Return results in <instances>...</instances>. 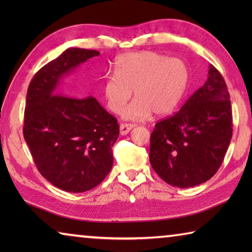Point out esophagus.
Masks as SVG:
<instances>
[{"instance_id": "esophagus-1", "label": "esophagus", "mask_w": 252, "mask_h": 252, "mask_svg": "<svg viewBox=\"0 0 252 252\" xmlns=\"http://www.w3.org/2000/svg\"><path fill=\"white\" fill-rule=\"evenodd\" d=\"M135 126L134 125H131V123H121L120 125V133L122 135H126L129 133V131L131 129H133Z\"/></svg>"}]
</instances>
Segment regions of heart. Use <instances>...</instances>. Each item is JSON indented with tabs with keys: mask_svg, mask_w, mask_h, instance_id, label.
<instances>
[{
	"mask_svg": "<svg viewBox=\"0 0 252 252\" xmlns=\"http://www.w3.org/2000/svg\"><path fill=\"white\" fill-rule=\"evenodd\" d=\"M116 75H106L102 85L106 106L119 113L130 100L135 99L123 110L126 120L141 121L151 116H165L176 110L188 87L189 69L178 58L143 51L118 58Z\"/></svg>",
	"mask_w": 252,
	"mask_h": 252,
	"instance_id": "heart-1",
	"label": "heart"
}]
</instances>
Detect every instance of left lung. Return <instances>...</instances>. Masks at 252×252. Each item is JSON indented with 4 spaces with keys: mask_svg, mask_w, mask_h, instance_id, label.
I'll list each match as a JSON object with an SVG mask.
<instances>
[{
    "mask_svg": "<svg viewBox=\"0 0 252 252\" xmlns=\"http://www.w3.org/2000/svg\"><path fill=\"white\" fill-rule=\"evenodd\" d=\"M209 76L179 112L156 125L150 163L162 180L190 188L215 176L232 136L230 94L222 75L209 65Z\"/></svg>",
    "mask_w": 252,
    "mask_h": 252,
    "instance_id": "obj_1",
    "label": "left lung"
}]
</instances>
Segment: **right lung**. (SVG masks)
Here are the masks:
<instances>
[{
    "label": "right lung",
    "mask_w": 252,
    "mask_h": 252,
    "mask_svg": "<svg viewBox=\"0 0 252 252\" xmlns=\"http://www.w3.org/2000/svg\"><path fill=\"white\" fill-rule=\"evenodd\" d=\"M70 48L36 72L30 82L23 135L37 170L67 192H84L104 180L113 165L119 123L95 97L61 94L62 78L97 57Z\"/></svg>",
    "instance_id": "add662e5"
}]
</instances>
